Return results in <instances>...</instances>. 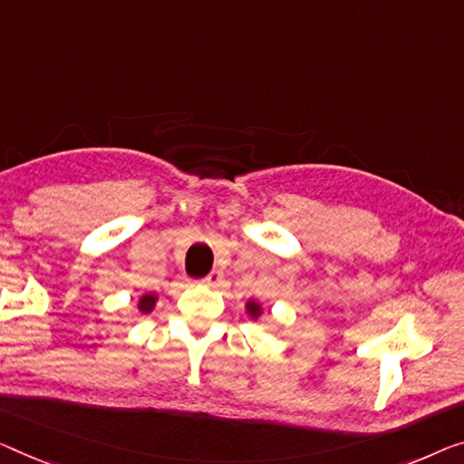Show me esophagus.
Wrapping results in <instances>:
<instances>
[{"instance_id":"1","label":"esophagus","mask_w":464,"mask_h":464,"mask_svg":"<svg viewBox=\"0 0 464 464\" xmlns=\"http://www.w3.org/2000/svg\"><path fill=\"white\" fill-rule=\"evenodd\" d=\"M202 283L206 287H218L223 283V273L220 271H212L206 279H202Z\"/></svg>"}]
</instances>
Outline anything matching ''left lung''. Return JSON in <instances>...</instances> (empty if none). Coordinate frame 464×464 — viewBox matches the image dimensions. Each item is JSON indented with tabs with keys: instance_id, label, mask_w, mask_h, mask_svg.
<instances>
[{
	"instance_id": "8db88e82",
	"label": "left lung",
	"mask_w": 464,
	"mask_h": 464,
	"mask_svg": "<svg viewBox=\"0 0 464 464\" xmlns=\"http://www.w3.org/2000/svg\"><path fill=\"white\" fill-rule=\"evenodd\" d=\"M246 314L250 316L252 321H260L262 316H265V306H262V304L258 302V300H247L246 302Z\"/></svg>"
}]
</instances>
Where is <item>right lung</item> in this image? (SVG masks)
I'll list each match as a JSON object with an SVG mask.
<instances>
[{"label":"right lung","mask_w":464,"mask_h":464,"mask_svg":"<svg viewBox=\"0 0 464 464\" xmlns=\"http://www.w3.org/2000/svg\"><path fill=\"white\" fill-rule=\"evenodd\" d=\"M158 298H160V295H158L156 292H145V294H141L140 298H137V310H140L141 314H150L151 310L156 308Z\"/></svg>","instance_id":"right-lung-1"}]
</instances>
